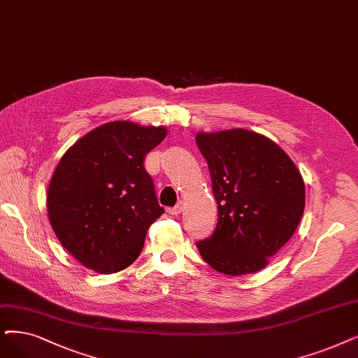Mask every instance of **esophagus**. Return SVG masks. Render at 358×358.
<instances>
[{"label": "esophagus", "instance_id": "esophagus-1", "mask_svg": "<svg viewBox=\"0 0 358 358\" xmlns=\"http://www.w3.org/2000/svg\"><path fill=\"white\" fill-rule=\"evenodd\" d=\"M183 211V203H178L175 207L169 208V213L173 214V216H178V214H180Z\"/></svg>", "mask_w": 358, "mask_h": 358}]
</instances>
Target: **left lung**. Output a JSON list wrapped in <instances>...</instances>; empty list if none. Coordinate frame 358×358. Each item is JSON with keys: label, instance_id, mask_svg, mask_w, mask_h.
<instances>
[{"label": "left lung", "instance_id": "obj_1", "mask_svg": "<svg viewBox=\"0 0 358 358\" xmlns=\"http://www.w3.org/2000/svg\"><path fill=\"white\" fill-rule=\"evenodd\" d=\"M195 141L210 169L219 213L216 231L196 242L199 254L223 275L255 273L303 217V176L287 152L257 132H199Z\"/></svg>", "mask_w": 358, "mask_h": 358}]
</instances>
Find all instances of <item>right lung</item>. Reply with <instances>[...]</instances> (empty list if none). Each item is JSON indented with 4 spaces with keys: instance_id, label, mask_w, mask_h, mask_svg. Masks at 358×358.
<instances>
[{
    "instance_id": "obj_1",
    "label": "right lung",
    "mask_w": 358,
    "mask_h": 358,
    "mask_svg": "<svg viewBox=\"0 0 358 358\" xmlns=\"http://www.w3.org/2000/svg\"><path fill=\"white\" fill-rule=\"evenodd\" d=\"M166 127L110 122L82 136L57 164L47 207L62 245L85 267L103 275L131 266L148 227L164 213L145 155Z\"/></svg>"
}]
</instances>
